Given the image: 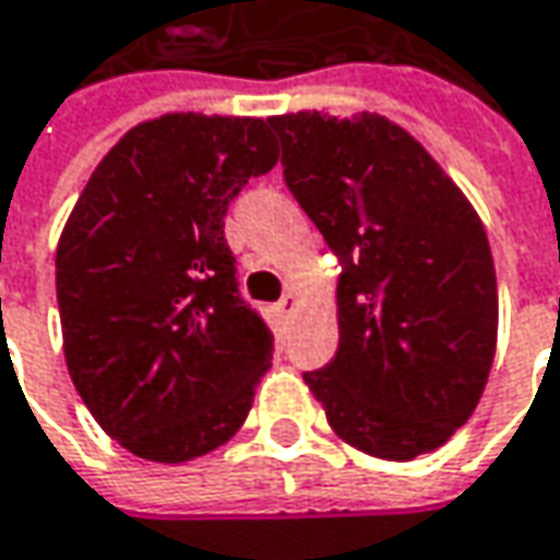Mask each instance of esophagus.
Masks as SVG:
<instances>
[{"label": "esophagus", "instance_id": "esophagus-1", "mask_svg": "<svg viewBox=\"0 0 560 560\" xmlns=\"http://www.w3.org/2000/svg\"><path fill=\"white\" fill-rule=\"evenodd\" d=\"M276 310H279L281 316H294V310H298V294H291V291H288L279 304H276Z\"/></svg>", "mask_w": 560, "mask_h": 560}]
</instances>
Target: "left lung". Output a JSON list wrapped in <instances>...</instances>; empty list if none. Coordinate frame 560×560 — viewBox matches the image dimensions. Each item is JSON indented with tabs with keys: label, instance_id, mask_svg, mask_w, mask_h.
<instances>
[{
	"label": "left lung",
	"instance_id": "obj_1",
	"mask_svg": "<svg viewBox=\"0 0 560 560\" xmlns=\"http://www.w3.org/2000/svg\"><path fill=\"white\" fill-rule=\"evenodd\" d=\"M284 182L341 259L338 353L306 373L351 448L413 460L470 420L499 341V281L474 203L378 112L269 118Z\"/></svg>",
	"mask_w": 560,
	"mask_h": 560
}]
</instances>
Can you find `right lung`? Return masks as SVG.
Segmentation results:
<instances>
[{"instance_id": "1", "label": "right lung", "mask_w": 560, "mask_h": 560, "mask_svg": "<svg viewBox=\"0 0 560 560\" xmlns=\"http://www.w3.org/2000/svg\"><path fill=\"white\" fill-rule=\"evenodd\" d=\"M279 162L269 121L168 112L135 125L56 247L68 376L121 448L184 464L244 425L272 331L234 288L225 212Z\"/></svg>"}]
</instances>
